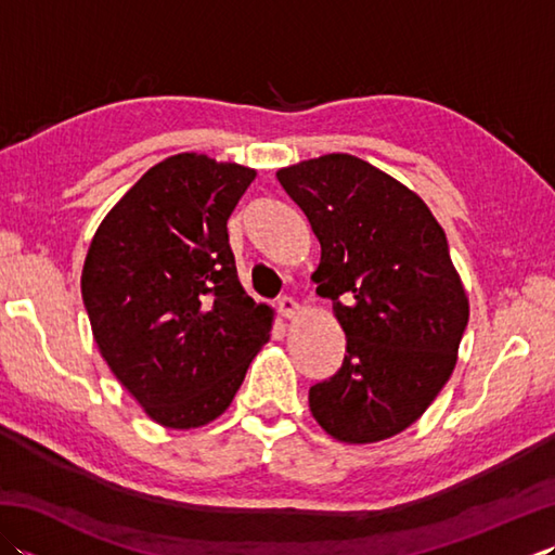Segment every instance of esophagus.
<instances>
[{"label": "esophagus", "mask_w": 555, "mask_h": 555, "mask_svg": "<svg viewBox=\"0 0 555 555\" xmlns=\"http://www.w3.org/2000/svg\"><path fill=\"white\" fill-rule=\"evenodd\" d=\"M279 312L286 317V320H291V317L298 314V302L293 300L291 296H281L279 298Z\"/></svg>", "instance_id": "1"}]
</instances>
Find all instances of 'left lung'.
I'll return each instance as SVG.
<instances>
[{
	"instance_id": "1",
	"label": "left lung",
	"mask_w": 555,
	"mask_h": 555,
	"mask_svg": "<svg viewBox=\"0 0 555 555\" xmlns=\"http://www.w3.org/2000/svg\"><path fill=\"white\" fill-rule=\"evenodd\" d=\"M322 245L312 274L346 332L340 370L310 388L312 417L346 443L408 429L455 367L469 305L429 207L352 155L276 173Z\"/></svg>"
}]
</instances>
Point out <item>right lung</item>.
I'll list each match as a JSON object with an SVG mask.
<instances>
[{
    "label": "right lung",
    "instance_id": "right-lung-1",
    "mask_svg": "<svg viewBox=\"0 0 555 555\" xmlns=\"http://www.w3.org/2000/svg\"><path fill=\"white\" fill-rule=\"evenodd\" d=\"M255 171L205 155L152 167L114 205L80 291L102 358L147 415L191 429L231 405L271 310L238 281L227 221Z\"/></svg>",
    "mask_w": 555,
    "mask_h": 555
}]
</instances>
